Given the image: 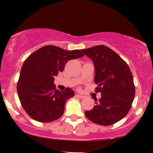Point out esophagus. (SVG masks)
Returning a JSON list of instances; mask_svg holds the SVG:
<instances>
[{
  "instance_id": "esophagus-1",
  "label": "esophagus",
  "mask_w": 153,
  "mask_h": 153,
  "mask_svg": "<svg viewBox=\"0 0 153 153\" xmlns=\"http://www.w3.org/2000/svg\"><path fill=\"white\" fill-rule=\"evenodd\" d=\"M75 96H76V97L80 98V99H83V98H85V96H82V95H80V94H75Z\"/></svg>"
}]
</instances>
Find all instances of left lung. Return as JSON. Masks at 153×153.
Wrapping results in <instances>:
<instances>
[{
    "mask_svg": "<svg viewBox=\"0 0 153 153\" xmlns=\"http://www.w3.org/2000/svg\"><path fill=\"white\" fill-rule=\"evenodd\" d=\"M95 67V91L101 97L85 115L95 124L109 126L124 118L134 99L135 86L127 63L109 47L98 45L81 50Z\"/></svg>",
    "mask_w": 153,
    "mask_h": 153,
    "instance_id": "left-lung-1",
    "label": "left lung"
}]
</instances>
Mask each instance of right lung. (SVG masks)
<instances>
[{"label": "right lung", "instance_id": "right-lung-1", "mask_svg": "<svg viewBox=\"0 0 153 153\" xmlns=\"http://www.w3.org/2000/svg\"><path fill=\"white\" fill-rule=\"evenodd\" d=\"M80 50L67 51L47 45L31 54L22 67L17 82L21 104L27 114L39 122H51L62 117L66 101L74 96L70 88L56 89L54 77L71 59L83 57Z\"/></svg>", "mask_w": 153, "mask_h": 153}]
</instances>
